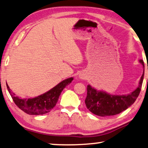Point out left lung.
Masks as SVG:
<instances>
[{"mask_svg":"<svg viewBox=\"0 0 148 148\" xmlns=\"http://www.w3.org/2000/svg\"><path fill=\"white\" fill-rule=\"evenodd\" d=\"M144 66V61L140 60ZM144 71L139 82V86L131 93L125 95H112L103 91H98L87 86V96L85 103L92 113L98 116H110L118 114L132 106L140 94L144 80Z\"/></svg>","mask_w":148,"mask_h":148,"instance_id":"8db88e82","label":"left lung"}]
</instances>
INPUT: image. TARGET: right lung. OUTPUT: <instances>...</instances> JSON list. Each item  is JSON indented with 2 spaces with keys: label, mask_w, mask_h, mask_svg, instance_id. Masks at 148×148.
<instances>
[{
  "label": "right lung",
  "mask_w": 148,
  "mask_h": 148,
  "mask_svg": "<svg viewBox=\"0 0 148 148\" xmlns=\"http://www.w3.org/2000/svg\"><path fill=\"white\" fill-rule=\"evenodd\" d=\"M72 80L73 78L66 79L46 93L36 98L28 99H21L15 96L7 84L6 86L15 104L20 109L29 115H42L53 109L58 102L62 91Z\"/></svg>",
  "instance_id": "1"
}]
</instances>
